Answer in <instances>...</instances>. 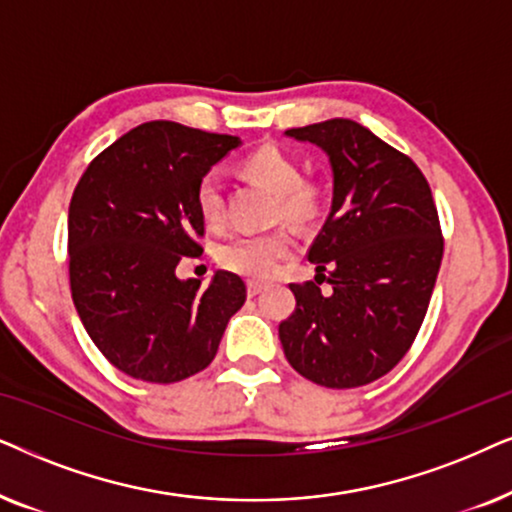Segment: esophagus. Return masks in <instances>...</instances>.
Masks as SVG:
<instances>
[{
  "mask_svg": "<svg viewBox=\"0 0 512 512\" xmlns=\"http://www.w3.org/2000/svg\"><path fill=\"white\" fill-rule=\"evenodd\" d=\"M264 288H267V285L260 283V281H248V297L260 295V292H262Z\"/></svg>",
  "mask_w": 512,
  "mask_h": 512,
  "instance_id": "34e87169",
  "label": "esophagus"
}]
</instances>
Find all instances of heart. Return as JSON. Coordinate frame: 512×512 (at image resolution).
<instances>
[{"instance_id": "b5f03b06", "label": "heart", "mask_w": 512, "mask_h": 512, "mask_svg": "<svg viewBox=\"0 0 512 512\" xmlns=\"http://www.w3.org/2000/svg\"><path fill=\"white\" fill-rule=\"evenodd\" d=\"M245 170L278 194L276 213L290 222H309L320 210V187L302 180V163L285 149L267 145L245 156ZM196 208L206 224H220L227 208L220 170H208L196 185ZM292 250L285 231H236L217 245L220 267L248 278H269Z\"/></svg>"}]
</instances>
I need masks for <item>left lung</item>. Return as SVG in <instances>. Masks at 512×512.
Here are the masks:
<instances>
[{
  "mask_svg": "<svg viewBox=\"0 0 512 512\" xmlns=\"http://www.w3.org/2000/svg\"><path fill=\"white\" fill-rule=\"evenodd\" d=\"M285 135L330 156L335 187L306 255L316 281L290 285L297 306L278 337L288 363L313 384L365 386L403 360L424 323L442 260L438 208L417 163L356 121Z\"/></svg>",
  "mask_w": 512,
  "mask_h": 512,
  "instance_id": "obj_1",
  "label": "left lung"
}]
</instances>
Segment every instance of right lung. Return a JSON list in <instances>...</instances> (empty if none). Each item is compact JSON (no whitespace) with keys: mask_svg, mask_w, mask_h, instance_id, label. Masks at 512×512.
<instances>
[{"mask_svg":"<svg viewBox=\"0 0 512 512\" xmlns=\"http://www.w3.org/2000/svg\"><path fill=\"white\" fill-rule=\"evenodd\" d=\"M241 145L175 121H147L88 163L70 201V288L88 337L128 377L173 384L206 370L245 283L215 271L208 288L180 281L201 257L196 185Z\"/></svg>","mask_w":512,"mask_h":512,"instance_id":"add662e5","label":"right lung"}]
</instances>
